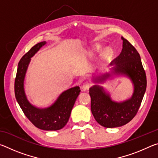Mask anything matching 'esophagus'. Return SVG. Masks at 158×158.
I'll return each instance as SVG.
<instances>
[{"instance_id":"obj_1","label":"esophagus","mask_w":158,"mask_h":158,"mask_svg":"<svg viewBox=\"0 0 158 158\" xmlns=\"http://www.w3.org/2000/svg\"><path fill=\"white\" fill-rule=\"evenodd\" d=\"M90 85H91V84H90V82H89V81H85V82L84 83V84H82L81 88H82V89L84 90H89V88L90 87Z\"/></svg>"}]
</instances>
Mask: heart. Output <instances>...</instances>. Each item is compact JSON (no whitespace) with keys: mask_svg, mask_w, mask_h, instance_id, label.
<instances>
[{"mask_svg":"<svg viewBox=\"0 0 158 158\" xmlns=\"http://www.w3.org/2000/svg\"><path fill=\"white\" fill-rule=\"evenodd\" d=\"M93 50L95 52H100L102 50V47L100 44H96L93 48ZM113 55V52L110 48H106L101 53V58L104 62H108L111 59Z\"/></svg>","mask_w":158,"mask_h":158,"instance_id":"obj_1","label":"heart"}]
</instances>
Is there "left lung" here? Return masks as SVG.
Here are the masks:
<instances>
[{"mask_svg":"<svg viewBox=\"0 0 158 158\" xmlns=\"http://www.w3.org/2000/svg\"><path fill=\"white\" fill-rule=\"evenodd\" d=\"M122 52L111 63L110 73L93 77V80L104 83L113 75L127 77L134 86L132 95L126 100L116 102L100 85H93L89 89L93 116L99 124L108 128L123 126L135 116L146 89V76L139 53L126 39L122 37Z\"/></svg>","mask_w":158,"mask_h":158,"instance_id":"left-lung-1","label":"left lung"}]
</instances>
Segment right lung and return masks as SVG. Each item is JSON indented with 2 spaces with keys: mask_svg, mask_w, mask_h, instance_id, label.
I'll use <instances>...</instances> for the list:
<instances>
[{
  "mask_svg": "<svg viewBox=\"0 0 158 158\" xmlns=\"http://www.w3.org/2000/svg\"><path fill=\"white\" fill-rule=\"evenodd\" d=\"M46 43L45 41L37 43L21 58L15 82V93L21 109L35 126L43 130H58L68 123L81 90L79 86H74L65 90L52 105L46 108L37 107L28 101L24 90L26 71L31 58Z\"/></svg>",
  "mask_w": 158,
  "mask_h": 158,
  "instance_id": "add662e5",
  "label": "right lung"
}]
</instances>
